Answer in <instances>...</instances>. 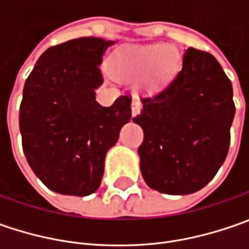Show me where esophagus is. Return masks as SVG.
<instances>
[{"instance_id":"1","label":"esophagus","mask_w":249,"mask_h":249,"mask_svg":"<svg viewBox=\"0 0 249 249\" xmlns=\"http://www.w3.org/2000/svg\"><path fill=\"white\" fill-rule=\"evenodd\" d=\"M141 101L137 98V97H134L133 101H131V115L133 116H136L137 113H140V110H141Z\"/></svg>"}]
</instances>
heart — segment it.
Wrapping results in <instances>:
<instances>
[{
    "label": "heart",
    "instance_id": "heart-1",
    "mask_svg": "<svg viewBox=\"0 0 249 249\" xmlns=\"http://www.w3.org/2000/svg\"><path fill=\"white\" fill-rule=\"evenodd\" d=\"M113 72L122 77H137L148 73L151 87H160L173 76L178 65V53L163 45L124 48L110 61Z\"/></svg>",
    "mask_w": 249,
    "mask_h": 249
}]
</instances>
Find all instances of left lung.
I'll return each mask as SVG.
<instances>
[{
    "label": "left lung",
    "instance_id": "left-lung-1",
    "mask_svg": "<svg viewBox=\"0 0 249 249\" xmlns=\"http://www.w3.org/2000/svg\"><path fill=\"white\" fill-rule=\"evenodd\" d=\"M141 101L133 122L144 131L139 155L145 183L170 196L205 187L227 157L235 113L231 82L220 63L188 48L173 80Z\"/></svg>",
    "mask_w": 249,
    "mask_h": 249
}]
</instances>
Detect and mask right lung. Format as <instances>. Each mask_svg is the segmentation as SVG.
<instances>
[{"mask_svg": "<svg viewBox=\"0 0 249 249\" xmlns=\"http://www.w3.org/2000/svg\"><path fill=\"white\" fill-rule=\"evenodd\" d=\"M115 41L82 37L53 45L24 83L19 129L26 159L55 193L86 196L101 184L105 155L131 119V98L95 101L100 65Z\"/></svg>", "mask_w": 249, "mask_h": 249, "instance_id": "right-lung-1", "label": "right lung"}]
</instances>
